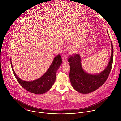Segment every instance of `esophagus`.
Segmentation results:
<instances>
[{
    "mask_svg": "<svg viewBox=\"0 0 121 121\" xmlns=\"http://www.w3.org/2000/svg\"><path fill=\"white\" fill-rule=\"evenodd\" d=\"M62 60L63 61L65 62L67 61V56L65 54H63L62 57Z\"/></svg>",
    "mask_w": 121,
    "mask_h": 121,
    "instance_id": "obj_1",
    "label": "esophagus"
}]
</instances>
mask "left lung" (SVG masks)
Returning a JSON list of instances; mask_svg holds the SVG:
<instances>
[{
	"instance_id": "left-lung-1",
	"label": "left lung",
	"mask_w": 121,
	"mask_h": 121,
	"mask_svg": "<svg viewBox=\"0 0 121 121\" xmlns=\"http://www.w3.org/2000/svg\"><path fill=\"white\" fill-rule=\"evenodd\" d=\"M107 33L109 36L108 31ZM111 44L112 50L109 63L105 69L99 73H89L83 70L79 54L69 56L68 59L70 67L69 78L72 86L76 91L83 94L92 92L107 80L112 69L113 58V48L112 42Z\"/></svg>"
}]
</instances>
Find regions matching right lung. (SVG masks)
Listing matches in <instances>:
<instances>
[{"instance_id": "1", "label": "right lung", "mask_w": 121, "mask_h": 121, "mask_svg": "<svg viewBox=\"0 0 121 121\" xmlns=\"http://www.w3.org/2000/svg\"><path fill=\"white\" fill-rule=\"evenodd\" d=\"M10 62L13 73L20 85L29 92L41 94L48 92L54 83L56 72L62 64V58L60 54L56 56L46 73L39 78L31 81H24L18 78L13 69L11 59Z\"/></svg>"}]
</instances>
